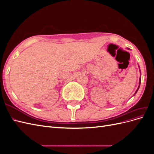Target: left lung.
I'll return each instance as SVG.
<instances>
[{"label":"left lung","instance_id":"8db88e82","mask_svg":"<svg viewBox=\"0 0 154 154\" xmlns=\"http://www.w3.org/2000/svg\"><path fill=\"white\" fill-rule=\"evenodd\" d=\"M140 73H141V71H140ZM141 78L140 77V78H139V87H138V88H137V91H136V92H135V94H134V95L136 94V93H137V91H138V89H139V86H140V84H141Z\"/></svg>","mask_w":154,"mask_h":154}]
</instances>
